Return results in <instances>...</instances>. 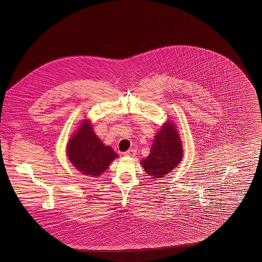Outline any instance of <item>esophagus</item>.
<instances>
[{
	"mask_svg": "<svg viewBox=\"0 0 262 262\" xmlns=\"http://www.w3.org/2000/svg\"><path fill=\"white\" fill-rule=\"evenodd\" d=\"M125 156H130V157H133V156H135L136 154H137V150L136 149H128L127 151H125Z\"/></svg>",
	"mask_w": 262,
	"mask_h": 262,
	"instance_id": "esophagus-1",
	"label": "esophagus"
}]
</instances>
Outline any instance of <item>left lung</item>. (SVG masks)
I'll list each match as a JSON object with an SVG mask.
<instances>
[{
	"label": "left lung",
	"instance_id": "left-lung-1",
	"mask_svg": "<svg viewBox=\"0 0 262 262\" xmlns=\"http://www.w3.org/2000/svg\"><path fill=\"white\" fill-rule=\"evenodd\" d=\"M183 148L174 125L167 123L155 137L149 155L141 164L150 179H160L169 174L181 162Z\"/></svg>",
	"mask_w": 262,
	"mask_h": 262
}]
</instances>
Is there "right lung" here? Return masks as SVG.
I'll return each mask as SVG.
<instances>
[{"label": "right lung", "instance_id": "obj_1", "mask_svg": "<svg viewBox=\"0 0 262 262\" xmlns=\"http://www.w3.org/2000/svg\"><path fill=\"white\" fill-rule=\"evenodd\" d=\"M70 161L81 174L99 177L119 155L111 146H105L85 121L71 138L68 145Z\"/></svg>", "mask_w": 262, "mask_h": 262}]
</instances>
